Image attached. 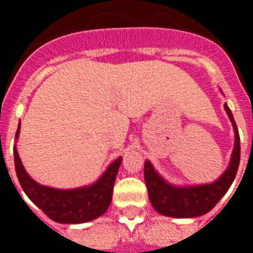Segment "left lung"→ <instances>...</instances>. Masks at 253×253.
<instances>
[{"mask_svg":"<svg viewBox=\"0 0 253 253\" xmlns=\"http://www.w3.org/2000/svg\"><path fill=\"white\" fill-rule=\"evenodd\" d=\"M224 110L234 127L235 144L230 164L218 180L211 184L178 186L164 180L151 162H144V180L148 189V197L155 210L162 215L172 218H196L204 215L218 204V201L227 193L232 181L235 180L240 162V138L227 103H224Z\"/></svg>","mask_w":253,"mask_h":253,"instance_id":"8db88e82","label":"left lung"}]
</instances>
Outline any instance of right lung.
<instances>
[{
	"label": "right lung",
	"instance_id": "add662e5",
	"mask_svg": "<svg viewBox=\"0 0 253 253\" xmlns=\"http://www.w3.org/2000/svg\"><path fill=\"white\" fill-rule=\"evenodd\" d=\"M21 123L18 125L15 140L19 136ZM122 156L115 159L98 180L87 186L76 189H56L38 184L26 172L14 146L15 172L23 192L42 211L57 223H85L98 218L110 206L113 188Z\"/></svg>",
	"mask_w": 253,
	"mask_h": 253
}]
</instances>
